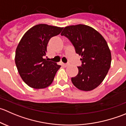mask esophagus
I'll return each mask as SVG.
<instances>
[{
  "label": "esophagus",
  "instance_id": "1",
  "mask_svg": "<svg viewBox=\"0 0 126 126\" xmlns=\"http://www.w3.org/2000/svg\"><path fill=\"white\" fill-rule=\"evenodd\" d=\"M62 65H63L64 67H67L68 65H69V64H64V63H63Z\"/></svg>",
  "mask_w": 126,
  "mask_h": 126
}]
</instances>
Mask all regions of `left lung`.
I'll use <instances>...</instances> for the list:
<instances>
[{"mask_svg": "<svg viewBox=\"0 0 126 126\" xmlns=\"http://www.w3.org/2000/svg\"><path fill=\"white\" fill-rule=\"evenodd\" d=\"M61 35L71 41L76 52L82 57L78 74L71 78L73 85L82 91L95 89L104 80L111 65V52L105 39L94 29L83 24L66 27Z\"/></svg>", "mask_w": 126, "mask_h": 126, "instance_id": "obj_1", "label": "left lung"}]
</instances>
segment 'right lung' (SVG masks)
I'll use <instances>...</instances> for the list:
<instances>
[{
    "label": "right lung",
    "mask_w": 126,
    "mask_h": 126,
    "mask_svg": "<svg viewBox=\"0 0 126 126\" xmlns=\"http://www.w3.org/2000/svg\"><path fill=\"white\" fill-rule=\"evenodd\" d=\"M63 27L41 24L25 32L17 45L15 63L23 81L30 87L43 89L52 83L61 66L43 58L49 39L59 35Z\"/></svg>",
    "instance_id": "obj_1"
}]
</instances>
